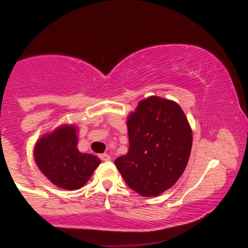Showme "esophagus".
Masks as SVG:
<instances>
[{
	"label": "esophagus",
	"instance_id": "obj_1",
	"mask_svg": "<svg viewBox=\"0 0 248 248\" xmlns=\"http://www.w3.org/2000/svg\"><path fill=\"white\" fill-rule=\"evenodd\" d=\"M99 157H100L102 161H109L110 160V156L108 155V154H101V155L99 156Z\"/></svg>",
	"mask_w": 248,
	"mask_h": 248
}]
</instances>
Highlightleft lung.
<instances>
[{
  "label": "left lung",
  "mask_w": 248,
  "mask_h": 248,
  "mask_svg": "<svg viewBox=\"0 0 248 248\" xmlns=\"http://www.w3.org/2000/svg\"><path fill=\"white\" fill-rule=\"evenodd\" d=\"M129 149L115 160L127 186L142 196H158L181 177L189 161L192 132L176 102L142 100L127 121Z\"/></svg>",
  "instance_id": "left-lung-1"
}]
</instances>
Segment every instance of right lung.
I'll use <instances>...</instances> for the list:
<instances>
[{
  "mask_svg": "<svg viewBox=\"0 0 248 248\" xmlns=\"http://www.w3.org/2000/svg\"><path fill=\"white\" fill-rule=\"evenodd\" d=\"M76 127L62 126L37 142L35 160L41 171L57 186L66 190L81 187L92 176L100 160L77 148Z\"/></svg>",
  "mask_w": 248,
  "mask_h": 248,
  "instance_id": "1",
  "label": "right lung"
}]
</instances>
